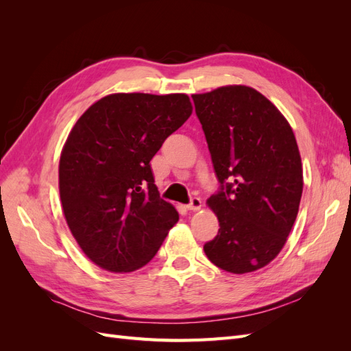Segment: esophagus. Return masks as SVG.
I'll list each match as a JSON object with an SVG mask.
<instances>
[{"mask_svg":"<svg viewBox=\"0 0 351 351\" xmlns=\"http://www.w3.org/2000/svg\"><path fill=\"white\" fill-rule=\"evenodd\" d=\"M187 208L190 209V210H199L200 208H202V200H200V197H192L190 199V204L187 205Z\"/></svg>","mask_w":351,"mask_h":351,"instance_id":"esophagus-1","label":"esophagus"}]
</instances>
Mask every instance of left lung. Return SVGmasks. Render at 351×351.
<instances>
[{
    "mask_svg": "<svg viewBox=\"0 0 351 351\" xmlns=\"http://www.w3.org/2000/svg\"><path fill=\"white\" fill-rule=\"evenodd\" d=\"M219 190L208 205L219 221L208 259L232 274L263 268L281 252L295 221L303 169L291 127L249 86L192 95Z\"/></svg>",
    "mask_w": 351,
    "mask_h": 351,
    "instance_id": "8db88e82",
    "label": "left lung"
}]
</instances>
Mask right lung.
<instances>
[{
	"label": "right lung",
	"instance_id": "obj_1",
	"mask_svg": "<svg viewBox=\"0 0 351 351\" xmlns=\"http://www.w3.org/2000/svg\"><path fill=\"white\" fill-rule=\"evenodd\" d=\"M190 114L184 93H114L74 124L60 158V197L71 234L98 267H145L178 221L159 197L151 159Z\"/></svg>",
	"mask_w": 351,
	"mask_h": 351
}]
</instances>
